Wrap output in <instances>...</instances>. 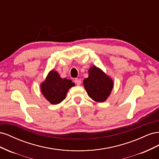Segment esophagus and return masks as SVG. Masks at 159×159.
I'll use <instances>...</instances> for the list:
<instances>
[{"instance_id": "esophagus-1", "label": "esophagus", "mask_w": 159, "mask_h": 159, "mask_svg": "<svg viewBox=\"0 0 159 159\" xmlns=\"http://www.w3.org/2000/svg\"><path fill=\"white\" fill-rule=\"evenodd\" d=\"M74 82H75V84L76 85H81V81L80 79L76 78V79H75V80H74Z\"/></svg>"}]
</instances>
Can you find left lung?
Listing matches in <instances>:
<instances>
[{
  "label": "left lung",
  "mask_w": 159,
  "mask_h": 159,
  "mask_svg": "<svg viewBox=\"0 0 159 159\" xmlns=\"http://www.w3.org/2000/svg\"><path fill=\"white\" fill-rule=\"evenodd\" d=\"M88 73V78L84 80V85L88 95L96 102H104L113 89L112 79L95 66L91 67Z\"/></svg>",
  "instance_id": "left-lung-1"
}]
</instances>
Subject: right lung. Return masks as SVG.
I'll list each match as a JSON object with an SVG mask.
<instances>
[{
	"label": "right lung",
	"mask_w": 159,
	"mask_h": 159,
	"mask_svg": "<svg viewBox=\"0 0 159 159\" xmlns=\"http://www.w3.org/2000/svg\"><path fill=\"white\" fill-rule=\"evenodd\" d=\"M75 84L70 80L61 78L57 72L54 70L48 74L40 88L44 98L52 104H58L63 101L69 89Z\"/></svg>",
	"instance_id": "add662e5"
}]
</instances>
